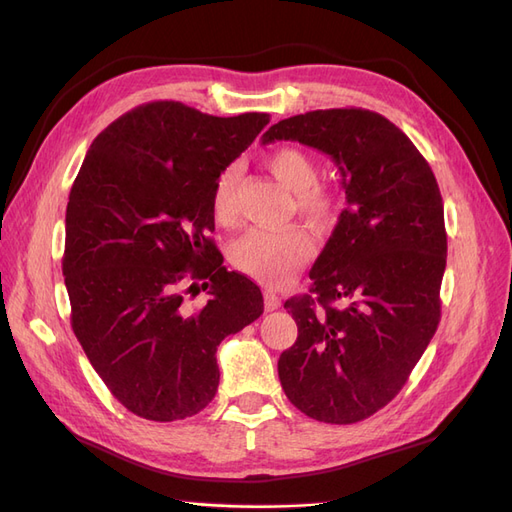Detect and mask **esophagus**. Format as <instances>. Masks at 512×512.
Here are the masks:
<instances>
[{
	"mask_svg": "<svg viewBox=\"0 0 512 512\" xmlns=\"http://www.w3.org/2000/svg\"><path fill=\"white\" fill-rule=\"evenodd\" d=\"M282 305V301H280V297H277V294L273 292V290H265V309L267 312H273V309H277Z\"/></svg>",
	"mask_w": 512,
	"mask_h": 512,
	"instance_id": "34e87169",
	"label": "esophagus"
}]
</instances>
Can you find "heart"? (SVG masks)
Segmentation results:
<instances>
[{
  "label": "heart",
  "instance_id": "obj_1",
  "mask_svg": "<svg viewBox=\"0 0 512 512\" xmlns=\"http://www.w3.org/2000/svg\"><path fill=\"white\" fill-rule=\"evenodd\" d=\"M267 166L294 194V207L301 218L318 230H329L339 220L342 198L331 185L318 183V162L299 147H280L267 156ZM241 168L228 164L213 181L211 211L220 224L237 218V192ZM314 256V241L303 228L280 232L252 230L230 250L237 271L267 286H284Z\"/></svg>",
  "mask_w": 512,
  "mask_h": 512
}]
</instances>
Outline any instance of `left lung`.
<instances>
[{
	"mask_svg": "<svg viewBox=\"0 0 512 512\" xmlns=\"http://www.w3.org/2000/svg\"><path fill=\"white\" fill-rule=\"evenodd\" d=\"M299 141L339 166L348 207L314 262L312 288L284 307L299 327L277 361L290 404L350 425L404 389L440 322L444 205L421 151L367 108L294 115L262 145Z\"/></svg>",
	"mask_w": 512,
	"mask_h": 512,
	"instance_id": "8db88e82",
	"label": "left lung"
}]
</instances>
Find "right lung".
Listing matches in <instances>:
<instances>
[{"label": "right lung", "mask_w": 512, "mask_h": 512, "mask_svg": "<svg viewBox=\"0 0 512 512\" xmlns=\"http://www.w3.org/2000/svg\"><path fill=\"white\" fill-rule=\"evenodd\" d=\"M267 123L147 102L96 136L74 179L61 260L72 331L108 391L147 421L203 410L220 384V342L265 309L209 232L215 177ZM198 281L212 299L190 308Z\"/></svg>", "instance_id": "1"}]
</instances>
